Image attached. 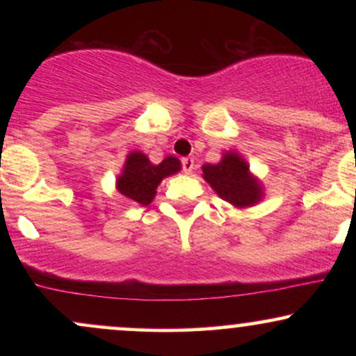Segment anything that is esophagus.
<instances>
[{"label":"esophagus","instance_id":"obj_1","mask_svg":"<svg viewBox=\"0 0 356 356\" xmlns=\"http://www.w3.org/2000/svg\"><path fill=\"white\" fill-rule=\"evenodd\" d=\"M194 169V159L192 157H184L182 159V170L186 174H191V170Z\"/></svg>","mask_w":356,"mask_h":356}]
</instances>
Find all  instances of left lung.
Returning <instances> with one entry per match:
<instances>
[{"mask_svg": "<svg viewBox=\"0 0 356 356\" xmlns=\"http://www.w3.org/2000/svg\"><path fill=\"white\" fill-rule=\"evenodd\" d=\"M202 172L216 194L234 207H251L263 197V186L238 152H226L219 164H204Z\"/></svg>", "mask_w": 356, "mask_h": 356, "instance_id": "obj_1", "label": "left lung"}]
</instances>
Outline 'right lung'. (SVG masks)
Here are the masks:
<instances>
[{
    "mask_svg": "<svg viewBox=\"0 0 356 356\" xmlns=\"http://www.w3.org/2000/svg\"><path fill=\"white\" fill-rule=\"evenodd\" d=\"M181 170L179 159L165 157L161 164L154 165L145 154L130 152L122 169V174L117 179V191L132 202L149 206L157 194L159 184L162 179L169 177Z\"/></svg>",
    "mask_w": 356,
    "mask_h": 356,
    "instance_id": "1",
    "label": "right lung"
}]
</instances>
